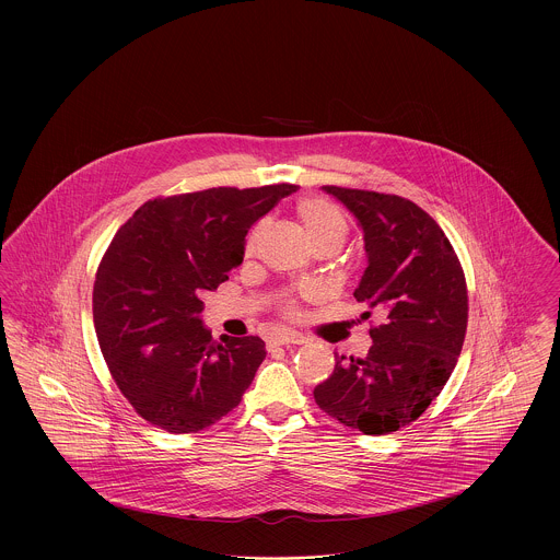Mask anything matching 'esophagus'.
<instances>
[{
    "mask_svg": "<svg viewBox=\"0 0 560 560\" xmlns=\"http://www.w3.org/2000/svg\"><path fill=\"white\" fill-rule=\"evenodd\" d=\"M306 338L302 334H295V331H279L275 334L268 345L270 347H285V345H302Z\"/></svg>",
    "mask_w": 560,
    "mask_h": 560,
    "instance_id": "34e87169",
    "label": "esophagus"
}]
</instances>
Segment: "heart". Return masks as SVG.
<instances>
[{"label": "heart", "mask_w": 560, "mask_h": 560, "mask_svg": "<svg viewBox=\"0 0 560 560\" xmlns=\"http://www.w3.org/2000/svg\"><path fill=\"white\" fill-rule=\"evenodd\" d=\"M295 213H298V220H300L306 237L313 243V247L323 245V243H334V245L340 247L347 240V218L334 203H329L320 197H304V199H300ZM265 229H267V224L258 222L249 231V235L245 240V254L247 256H252L256 252L258 243L265 235ZM304 295H308V292L285 293L279 302V311L288 319H298L300 317V298H304Z\"/></svg>", "instance_id": "heart-1"}]
</instances>
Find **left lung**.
I'll list each match as a JSON object with an SVG mask.
<instances>
[{
  "mask_svg": "<svg viewBox=\"0 0 560 560\" xmlns=\"http://www.w3.org/2000/svg\"><path fill=\"white\" fill-rule=\"evenodd\" d=\"M323 190L340 199L365 233L370 267L354 298L384 320L370 329L368 357L336 352L334 373L313 395L340 424L390 434L427 411L457 363L468 325L464 268L443 229L413 201L361 188Z\"/></svg>",
  "mask_w": 560,
  "mask_h": 560,
  "instance_id": "8db88e82",
  "label": "left lung"
}]
</instances>
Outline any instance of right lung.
I'll use <instances>...</instances> for the list:
<instances>
[{
  "label": "right lung",
  "mask_w": 560,
  "mask_h": 560,
  "mask_svg": "<svg viewBox=\"0 0 560 560\" xmlns=\"http://www.w3.org/2000/svg\"><path fill=\"white\" fill-rule=\"evenodd\" d=\"M295 190L281 183L155 197L115 233L96 270L94 327L110 377L149 424L199 432L240 405L265 342H215L199 295L229 279L249 226Z\"/></svg>",
  "instance_id": "right-lung-1"
}]
</instances>
